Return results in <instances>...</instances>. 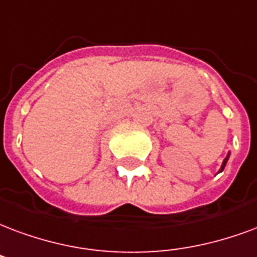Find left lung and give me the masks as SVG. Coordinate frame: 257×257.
Listing matches in <instances>:
<instances>
[{
	"label": "left lung",
	"instance_id": "obj_1",
	"mask_svg": "<svg viewBox=\"0 0 257 257\" xmlns=\"http://www.w3.org/2000/svg\"><path fill=\"white\" fill-rule=\"evenodd\" d=\"M229 157H230V154H227V157H226L225 159H223V162H222V166H220L219 172H222V170L225 169V166H226V163H227V159H229Z\"/></svg>",
	"mask_w": 257,
	"mask_h": 257
}]
</instances>
